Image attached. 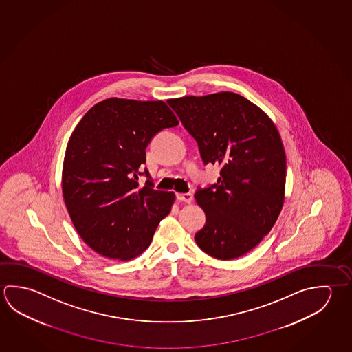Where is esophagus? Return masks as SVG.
<instances>
[{
    "label": "esophagus",
    "mask_w": 352,
    "mask_h": 352,
    "mask_svg": "<svg viewBox=\"0 0 352 352\" xmlns=\"http://www.w3.org/2000/svg\"><path fill=\"white\" fill-rule=\"evenodd\" d=\"M177 199L180 200V201L190 204L192 201V194L191 192H184V194L179 192V194H177Z\"/></svg>",
    "instance_id": "1"
}]
</instances>
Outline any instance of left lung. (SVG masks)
<instances>
[{"label":"left lung","instance_id":"1","mask_svg":"<svg viewBox=\"0 0 352 352\" xmlns=\"http://www.w3.org/2000/svg\"><path fill=\"white\" fill-rule=\"evenodd\" d=\"M194 137L204 164L220 178L195 192L206 223L197 246L217 259L237 258L263 240L284 203L285 153L271 118L239 94L184 96L168 101Z\"/></svg>","mask_w":352,"mask_h":352}]
</instances>
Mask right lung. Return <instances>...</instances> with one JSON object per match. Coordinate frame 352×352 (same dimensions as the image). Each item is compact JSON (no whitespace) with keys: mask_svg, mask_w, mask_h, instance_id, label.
I'll use <instances>...</instances> for the list:
<instances>
[{"mask_svg":"<svg viewBox=\"0 0 352 352\" xmlns=\"http://www.w3.org/2000/svg\"><path fill=\"white\" fill-rule=\"evenodd\" d=\"M178 120L163 101L106 99L93 106L69 140L62 188L78 234L95 252L120 261L147 250L173 191L153 189L146 148ZM149 179L142 188L138 177Z\"/></svg>","mask_w":352,"mask_h":352,"instance_id":"1","label":"right lung"}]
</instances>
